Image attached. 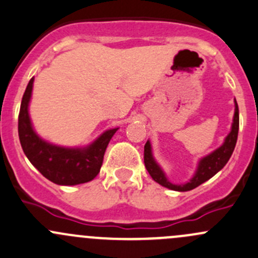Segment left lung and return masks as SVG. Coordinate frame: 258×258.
<instances>
[{
	"instance_id": "obj_1",
	"label": "left lung",
	"mask_w": 258,
	"mask_h": 258,
	"mask_svg": "<svg viewBox=\"0 0 258 258\" xmlns=\"http://www.w3.org/2000/svg\"><path fill=\"white\" fill-rule=\"evenodd\" d=\"M238 124H240V116H238V106L235 100V114H233L232 126H231L230 134L226 136L223 144L215 151L209 153L205 157L200 158L199 163H197V168L195 171L194 176L189 181L184 182V183H172L170 179L166 176L165 171L161 168L157 161L155 160L152 153V146H151L150 140L146 142L145 145V166L147 168L148 173L153 181L160 183L161 186L166 187V188L173 189V191L186 192L191 191V189L196 188L197 186L206 182L207 179L216 175L218 171L222 170L225 167L226 163L230 160L231 155H232L233 150H235L236 142H237V135H238Z\"/></svg>"
}]
</instances>
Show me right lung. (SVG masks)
<instances>
[{"label":"right lung","instance_id":"1","mask_svg":"<svg viewBox=\"0 0 258 258\" xmlns=\"http://www.w3.org/2000/svg\"><path fill=\"white\" fill-rule=\"evenodd\" d=\"M33 81L30 80L18 114V137L30 162L46 178L61 186H75L92 181L98 175L106 148L118 127L106 130L85 147H64L43 140L33 128L30 117Z\"/></svg>","mask_w":258,"mask_h":258}]
</instances>
